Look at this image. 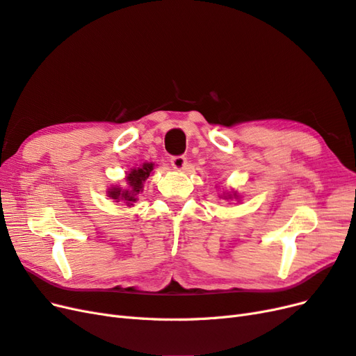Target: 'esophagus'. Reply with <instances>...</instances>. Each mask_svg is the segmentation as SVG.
Listing matches in <instances>:
<instances>
[{
  "label": "esophagus",
  "instance_id": "obj_1",
  "mask_svg": "<svg viewBox=\"0 0 356 356\" xmlns=\"http://www.w3.org/2000/svg\"><path fill=\"white\" fill-rule=\"evenodd\" d=\"M170 163H171V165H173L176 170H185V168H186V165H188L186 156H183V155H176V156H171Z\"/></svg>",
  "mask_w": 356,
  "mask_h": 356
}]
</instances>
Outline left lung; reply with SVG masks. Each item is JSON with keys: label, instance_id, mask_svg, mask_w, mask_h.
Here are the masks:
<instances>
[{"label": "left lung", "instance_id": "8db88e82", "mask_svg": "<svg viewBox=\"0 0 356 356\" xmlns=\"http://www.w3.org/2000/svg\"><path fill=\"white\" fill-rule=\"evenodd\" d=\"M229 198H231V197H229ZM226 200H227V198H226Z\"/></svg>", "mask_w": 356, "mask_h": 356}]
</instances>
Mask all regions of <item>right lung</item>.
Here are the masks:
<instances>
[{"label": "right lung", "instance_id": "1", "mask_svg": "<svg viewBox=\"0 0 356 356\" xmlns=\"http://www.w3.org/2000/svg\"><path fill=\"white\" fill-rule=\"evenodd\" d=\"M154 170V164H143L139 168H134L130 171V175L127 176V185L129 189H120V188H113L109 191V197L113 200H122L125 202H134L137 198L136 195L142 192V185L143 181L151 175V171ZM133 205V204H131Z\"/></svg>", "mask_w": 356, "mask_h": 356}]
</instances>
